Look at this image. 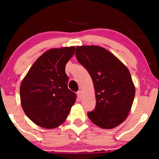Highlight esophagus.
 I'll use <instances>...</instances> for the list:
<instances>
[{"label": "esophagus", "instance_id": "esophagus-1", "mask_svg": "<svg viewBox=\"0 0 159 159\" xmlns=\"http://www.w3.org/2000/svg\"><path fill=\"white\" fill-rule=\"evenodd\" d=\"M77 94H78V98L81 99V97H82V91H78V92H77Z\"/></svg>", "mask_w": 159, "mask_h": 159}]
</instances>
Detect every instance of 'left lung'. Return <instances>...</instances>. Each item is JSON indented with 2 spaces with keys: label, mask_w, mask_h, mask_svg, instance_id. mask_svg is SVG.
Segmentation results:
<instances>
[{
  "label": "left lung",
  "mask_w": 159,
  "mask_h": 159,
  "mask_svg": "<svg viewBox=\"0 0 159 159\" xmlns=\"http://www.w3.org/2000/svg\"><path fill=\"white\" fill-rule=\"evenodd\" d=\"M75 54L91 75L95 91V108L88 116L102 129L117 127L129 115L135 94L129 69L99 46H78Z\"/></svg>",
  "instance_id": "8db88e82"
}]
</instances>
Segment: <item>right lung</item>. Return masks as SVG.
Listing matches in <instances>:
<instances>
[{
    "instance_id": "obj_1",
    "label": "right lung",
    "mask_w": 159,
    "mask_h": 159,
    "mask_svg": "<svg viewBox=\"0 0 159 159\" xmlns=\"http://www.w3.org/2000/svg\"><path fill=\"white\" fill-rule=\"evenodd\" d=\"M75 47L52 48L33 64L20 88V103L34 124L54 129L61 125L76 102V94L68 89L65 66Z\"/></svg>"
}]
</instances>
